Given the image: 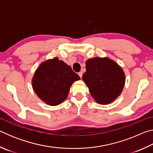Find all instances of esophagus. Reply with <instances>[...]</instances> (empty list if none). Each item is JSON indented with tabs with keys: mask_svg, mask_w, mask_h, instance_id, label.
<instances>
[{
	"mask_svg": "<svg viewBox=\"0 0 153 153\" xmlns=\"http://www.w3.org/2000/svg\"><path fill=\"white\" fill-rule=\"evenodd\" d=\"M78 75H79V77H80V78H82V75H83V74H82V71H80V72H79V73H78Z\"/></svg>",
	"mask_w": 153,
	"mask_h": 153,
	"instance_id": "34e87169",
	"label": "esophagus"
}]
</instances>
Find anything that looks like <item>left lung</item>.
Wrapping results in <instances>:
<instances>
[{
	"label": "left lung",
	"mask_w": 153,
	"mask_h": 153,
	"mask_svg": "<svg viewBox=\"0 0 153 153\" xmlns=\"http://www.w3.org/2000/svg\"><path fill=\"white\" fill-rule=\"evenodd\" d=\"M82 79L99 104L112 102L120 96L125 84V74L118 65L107 57H95L86 62Z\"/></svg>",
	"instance_id": "left-lung-1"
}]
</instances>
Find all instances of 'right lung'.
<instances>
[{
	"instance_id": "add662e5",
	"label": "right lung",
	"mask_w": 153,
	"mask_h": 153,
	"mask_svg": "<svg viewBox=\"0 0 153 153\" xmlns=\"http://www.w3.org/2000/svg\"><path fill=\"white\" fill-rule=\"evenodd\" d=\"M79 79L70 66L54 58L44 62L37 69L32 79V86L41 100L55 106L66 99L71 84Z\"/></svg>"
}]
</instances>
